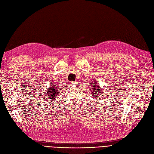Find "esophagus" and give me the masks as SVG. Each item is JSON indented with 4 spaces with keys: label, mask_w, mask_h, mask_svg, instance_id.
<instances>
[{
    "label": "esophagus",
    "mask_w": 154,
    "mask_h": 154,
    "mask_svg": "<svg viewBox=\"0 0 154 154\" xmlns=\"http://www.w3.org/2000/svg\"><path fill=\"white\" fill-rule=\"evenodd\" d=\"M71 84H77V82H72L70 83Z\"/></svg>",
    "instance_id": "esophagus-1"
}]
</instances>
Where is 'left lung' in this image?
Here are the masks:
<instances>
[{
    "instance_id": "8db88e82",
    "label": "left lung",
    "mask_w": 154,
    "mask_h": 154,
    "mask_svg": "<svg viewBox=\"0 0 154 154\" xmlns=\"http://www.w3.org/2000/svg\"><path fill=\"white\" fill-rule=\"evenodd\" d=\"M91 84L90 86V88L91 89H89V91H90V94L94 96V97H98L99 96H101V94L100 92H101V89L99 88V85H97V83L96 82V81H95L94 79H92L91 82H90Z\"/></svg>"
}]
</instances>
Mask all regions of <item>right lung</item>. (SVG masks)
<instances>
[{"label": "right lung", "instance_id": "1", "mask_svg": "<svg viewBox=\"0 0 154 154\" xmlns=\"http://www.w3.org/2000/svg\"><path fill=\"white\" fill-rule=\"evenodd\" d=\"M53 84V83H52ZM53 84L50 85L49 89L46 91V95L49 98V99L55 100L58 95V92L60 91L59 88H57V85Z\"/></svg>", "mask_w": 154, "mask_h": 154}]
</instances>
